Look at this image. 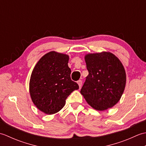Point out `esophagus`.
Segmentation results:
<instances>
[{"label":"esophagus","instance_id":"esophagus-1","mask_svg":"<svg viewBox=\"0 0 146 146\" xmlns=\"http://www.w3.org/2000/svg\"><path fill=\"white\" fill-rule=\"evenodd\" d=\"M77 83H78V86H79V87L80 88H81V86H82V81L81 80H79L78 82H77Z\"/></svg>","mask_w":146,"mask_h":146}]
</instances>
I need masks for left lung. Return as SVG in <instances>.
Here are the masks:
<instances>
[{"mask_svg":"<svg viewBox=\"0 0 146 146\" xmlns=\"http://www.w3.org/2000/svg\"><path fill=\"white\" fill-rule=\"evenodd\" d=\"M88 75L80 93L94 109L103 111L113 107L122 97L126 84V73L115 55L103 51L85 56Z\"/></svg>","mask_w":146,"mask_h":146,"instance_id":"obj_1","label":"left lung"}]
</instances>
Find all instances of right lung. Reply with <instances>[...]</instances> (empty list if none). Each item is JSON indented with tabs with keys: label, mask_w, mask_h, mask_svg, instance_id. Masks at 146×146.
Segmentation results:
<instances>
[{
	"label": "right lung",
	"mask_w": 146,
	"mask_h": 146,
	"mask_svg": "<svg viewBox=\"0 0 146 146\" xmlns=\"http://www.w3.org/2000/svg\"><path fill=\"white\" fill-rule=\"evenodd\" d=\"M69 56L50 51L35 65L29 81V93L35 106L43 113L52 115L64 106L71 93L79 88L71 80Z\"/></svg>",
	"instance_id": "add662e5"
}]
</instances>
